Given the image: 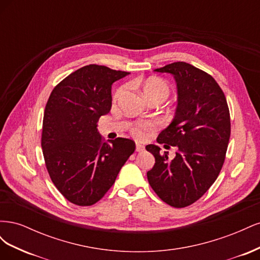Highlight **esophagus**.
<instances>
[{"label": "esophagus", "mask_w": 260, "mask_h": 260, "mask_svg": "<svg viewBox=\"0 0 260 260\" xmlns=\"http://www.w3.org/2000/svg\"><path fill=\"white\" fill-rule=\"evenodd\" d=\"M144 149H145V146L143 145V144H141V143H138L137 142V144H136V151L137 152H143L144 151Z\"/></svg>", "instance_id": "esophagus-1"}]
</instances>
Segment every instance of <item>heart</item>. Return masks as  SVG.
<instances>
[{"label": "heart", "mask_w": 260, "mask_h": 260, "mask_svg": "<svg viewBox=\"0 0 260 260\" xmlns=\"http://www.w3.org/2000/svg\"><path fill=\"white\" fill-rule=\"evenodd\" d=\"M124 91H125V88L122 86V88H120L116 92L115 96L116 98L121 96L124 93ZM143 92H144L145 98H148L151 95H162L167 99L170 93V88L167 82H165L160 79H148L143 85ZM156 125L157 123L155 121H149V120L139 121L132 125L131 132L136 138L144 139L149 131H152L153 129L156 128Z\"/></svg>", "instance_id": "1"}]
</instances>
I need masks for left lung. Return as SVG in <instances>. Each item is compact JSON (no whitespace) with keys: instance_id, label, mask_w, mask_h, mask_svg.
Returning <instances> with one entry per match:
<instances>
[{"instance_id":"left-lung-1","label":"left lung","mask_w":260,"mask_h":260,"mask_svg":"<svg viewBox=\"0 0 260 260\" xmlns=\"http://www.w3.org/2000/svg\"><path fill=\"white\" fill-rule=\"evenodd\" d=\"M155 72L171 74L177 82L175 117L157 142L178 152L170 160L159 146L146 145L155 157L147 180L161 201L182 208L200 200L222 168L231 133L229 107L214 78L191 64L177 61Z\"/></svg>"}]
</instances>
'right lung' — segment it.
I'll list each match as a JSON object with an SVG mask.
<instances>
[{"mask_svg":"<svg viewBox=\"0 0 260 260\" xmlns=\"http://www.w3.org/2000/svg\"><path fill=\"white\" fill-rule=\"evenodd\" d=\"M129 73L88 65L53 89L45 106L41 146L52 182L78 206L99 202L136 149L130 139H102L101 116L112 108V84Z\"/></svg>","mask_w":260,"mask_h":260,"instance_id":"right-lung-1","label":"right lung"}]
</instances>
